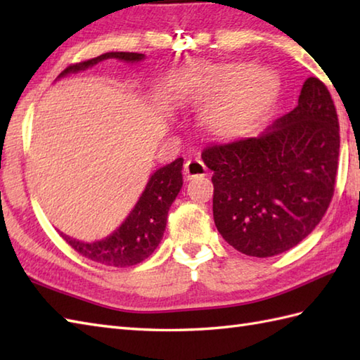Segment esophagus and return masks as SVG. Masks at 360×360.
Masks as SVG:
<instances>
[{"instance_id": "1", "label": "esophagus", "mask_w": 360, "mask_h": 360, "mask_svg": "<svg viewBox=\"0 0 360 360\" xmlns=\"http://www.w3.org/2000/svg\"><path fill=\"white\" fill-rule=\"evenodd\" d=\"M184 174L187 179L198 178V176L207 174V167L200 159H188L184 165Z\"/></svg>"}]
</instances>
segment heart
<instances>
[{
	"label": "heart",
	"instance_id": "b5f03b06",
	"mask_svg": "<svg viewBox=\"0 0 360 360\" xmlns=\"http://www.w3.org/2000/svg\"><path fill=\"white\" fill-rule=\"evenodd\" d=\"M246 66L205 68L196 77L193 97L209 98L226 89L204 111V125L212 134L235 137L262 116L274 102L278 79L269 70H250Z\"/></svg>",
	"mask_w": 360,
	"mask_h": 360
}]
</instances>
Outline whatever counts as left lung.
Here are the masks:
<instances>
[{
  "instance_id": "1",
  "label": "left lung",
  "mask_w": 360,
  "mask_h": 360,
  "mask_svg": "<svg viewBox=\"0 0 360 360\" xmlns=\"http://www.w3.org/2000/svg\"><path fill=\"white\" fill-rule=\"evenodd\" d=\"M339 148L338 111L316 77L303 83L298 105L264 134L205 147L218 232L241 254L258 258L297 246L330 207Z\"/></svg>"
}]
</instances>
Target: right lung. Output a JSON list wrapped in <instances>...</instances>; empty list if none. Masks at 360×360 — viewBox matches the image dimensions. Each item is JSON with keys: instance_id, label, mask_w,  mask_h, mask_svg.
I'll use <instances>...</instances> for the list:
<instances>
[{"instance_id": "obj_1", "label": "right lung", "mask_w": 360, "mask_h": 360, "mask_svg": "<svg viewBox=\"0 0 360 360\" xmlns=\"http://www.w3.org/2000/svg\"><path fill=\"white\" fill-rule=\"evenodd\" d=\"M106 58L139 62L143 58V53L106 52L98 57L70 65L60 74V77L86 70ZM182 162L184 159L179 158L155 172L131 213L108 238L96 243H82L62 233L65 241L82 257L101 264L127 267L142 263L155 252L162 240L168 210L182 187Z\"/></svg>"}]
</instances>
